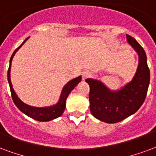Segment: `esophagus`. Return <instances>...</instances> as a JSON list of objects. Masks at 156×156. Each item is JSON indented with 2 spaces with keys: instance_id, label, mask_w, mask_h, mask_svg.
I'll return each mask as SVG.
<instances>
[{
  "instance_id": "34e87169",
  "label": "esophagus",
  "mask_w": 156,
  "mask_h": 156,
  "mask_svg": "<svg viewBox=\"0 0 156 156\" xmlns=\"http://www.w3.org/2000/svg\"><path fill=\"white\" fill-rule=\"evenodd\" d=\"M82 75H83V79H85L86 78H88V77H89L90 72L88 71V70H85V71H83V74Z\"/></svg>"
}]
</instances>
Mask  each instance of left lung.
Returning a JSON list of instances; mask_svg holds the SVG:
<instances>
[{"mask_svg": "<svg viewBox=\"0 0 156 156\" xmlns=\"http://www.w3.org/2000/svg\"><path fill=\"white\" fill-rule=\"evenodd\" d=\"M126 40L139 56L136 72L130 83L120 90L112 91L99 80H85L90 87L91 113L97 119L107 123L119 122L136 112L147 94L150 70L146 52L133 37L126 34Z\"/></svg>", "mask_w": 156, "mask_h": 156, "instance_id": "1", "label": "left lung"}]
</instances>
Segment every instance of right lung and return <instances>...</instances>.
Masks as SVG:
<instances>
[{
	"mask_svg": "<svg viewBox=\"0 0 156 156\" xmlns=\"http://www.w3.org/2000/svg\"><path fill=\"white\" fill-rule=\"evenodd\" d=\"M27 40H28V38L14 51L13 55H11V57H10V66H9L7 73V78L8 83H9V85H10L11 97H12V99H13L14 103L19 108V110L20 112H22L23 113H25V115H27L31 118L36 120V121H39V122H49V121H51V120H54L58 117V116H60L63 113V111H64L65 107H66L67 98L69 95V93H71V91L77 86V84L81 82L82 77L78 76V78H73L63 87L62 92H61L60 98H59L58 101L55 105L45 107H35L25 104V102H23L17 97L16 93H15V91L13 89L11 81H10V67H11V62H12V58H13L14 55H16V53L18 51V49L24 44V43Z\"/></svg>",
	"mask_w": 156,
	"mask_h": 156,
	"instance_id": "1",
	"label": "right lung"
}]
</instances>
